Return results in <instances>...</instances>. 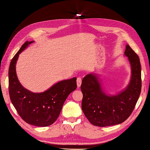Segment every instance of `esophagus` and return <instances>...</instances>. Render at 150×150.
<instances>
[{"instance_id":"34e87169","label":"esophagus","mask_w":150,"mask_h":150,"mask_svg":"<svg viewBox=\"0 0 150 150\" xmlns=\"http://www.w3.org/2000/svg\"><path fill=\"white\" fill-rule=\"evenodd\" d=\"M81 83H82V79H81V78H77V86H78V88L80 87Z\"/></svg>"}]
</instances>
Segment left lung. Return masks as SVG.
<instances>
[{
	"instance_id": "8db88e82",
	"label": "left lung",
	"mask_w": 150,
	"mask_h": 150,
	"mask_svg": "<svg viewBox=\"0 0 150 150\" xmlns=\"http://www.w3.org/2000/svg\"><path fill=\"white\" fill-rule=\"evenodd\" d=\"M125 56L131 65V76L126 88L120 93L110 95L104 91L97 74L90 73L82 81V110L92 125L109 126L122 123L128 118L137 104L142 89V69L139 58L129 45Z\"/></svg>"
}]
</instances>
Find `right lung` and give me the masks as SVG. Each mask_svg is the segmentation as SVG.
I'll list each match as a JSON object with an SVG mask.
<instances>
[{"label": "right lung", "instance_id": "obj_1", "mask_svg": "<svg viewBox=\"0 0 150 150\" xmlns=\"http://www.w3.org/2000/svg\"><path fill=\"white\" fill-rule=\"evenodd\" d=\"M34 42L26 41L12 58L8 69V91L11 102L22 120L32 125L46 127L56 121L66 98L76 89V78L59 81L42 93L24 88L17 78L16 66L19 54Z\"/></svg>", "mask_w": 150, "mask_h": 150}]
</instances>
